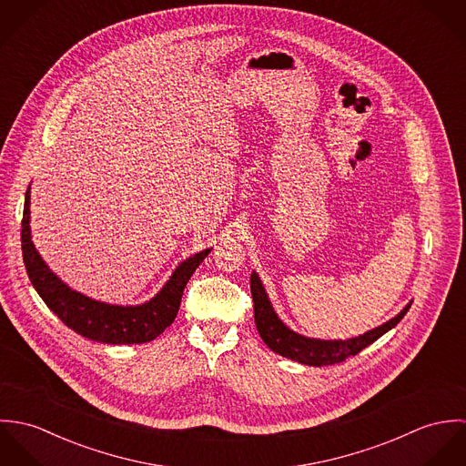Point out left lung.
<instances>
[{
	"label": "left lung",
	"mask_w": 466,
	"mask_h": 466,
	"mask_svg": "<svg viewBox=\"0 0 466 466\" xmlns=\"http://www.w3.org/2000/svg\"><path fill=\"white\" fill-rule=\"evenodd\" d=\"M251 296L255 301V323L267 346L272 351L279 353L281 357H287L290 360H296L307 366H330V364L346 360L351 355H357L366 346L375 342L379 337L395 329L401 321V318L407 314V310L410 309V303L405 305L399 316L359 337H351L346 340H340V339L325 340V339L305 337L290 330L274 312L266 289L262 285V279L255 270L251 274Z\"/></svg>",
	"instance_id": "obj_1"
}]
</instances>
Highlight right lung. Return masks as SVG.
Segmentation results:
<instances>
[{"label": "right lung", "mask_w": 466, "mask_h": 466, "mask_svg": "<svg viewBox=\"0 0 466 466\" xmlns=\"http://www.w3.org/2000/svg\"><path fill=\"white\" fill-rule=\"evenodd\" d=\"M21 249L28 278L48 309L73 332L106 344H141L165 332L177 316L190 276L211 251L204 249L176 267L163 289L147 303L122 307L91 299L69 289L37 253L30 231V187L25 196Z\"/></svg>", "instance_id": "add662e5"}]
</instances>
